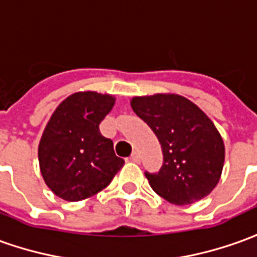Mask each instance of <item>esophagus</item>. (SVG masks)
<instances>
[{"label": "esophagus", "mask_w": 257, "mask_h": 257, "mask_svg": "<svg viewBox=\"0 0 257 257\" xmlns=\"http://www.w3.org/2000/svg\"><path fill=\"white\" fill-rule=\"evenodd\" d=\"M131 160H132L134 163H139V161H141V156H139V153H138V152H134V153H132V156H131Z\"/></svg>", "instance_id": "obj_1"}]
</instances>
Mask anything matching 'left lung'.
I'll use <instances>...</instances> for the list:
<instances>
[{
	"mask_svg": "<svg viewBox=\"0 0 257 257\" xmlns=\"http://www.w3.org/2000/svg\"><path fill=\"white\" fill-rule=\"evenodd\" d=\"M131 105L156 134L163 150L160 171L145 172L152 189L178 206L207 196L224 166V143L209 116L178 94L134 97Z\"/></svg>",
	"mask_w": 257,
	"mask_h": 257,
	"instance_id": "1",
	"label": "left lung"
}]
</instances>
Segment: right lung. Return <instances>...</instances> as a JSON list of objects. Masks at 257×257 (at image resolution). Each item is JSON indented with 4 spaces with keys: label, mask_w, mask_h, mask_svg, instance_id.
<instances>
[{
    "label": "right lung",
    "mask_w": 257,
    "mask_h": 257,
    "mask_svg": "<svg viewBox=\"0 0 257 257\" xmlns=\"http://www.w3.org/2000/svg\"><path fill=\"white\" fill-rule=\"evenodd\" d=\"M115 98L96 91H80L57 107L43 132L39 163L47 186L61 199L79 202L107 188L123 166L100 122Z\"/></svg>",
    "instance_id": "add662e5"
}]
</instances>
